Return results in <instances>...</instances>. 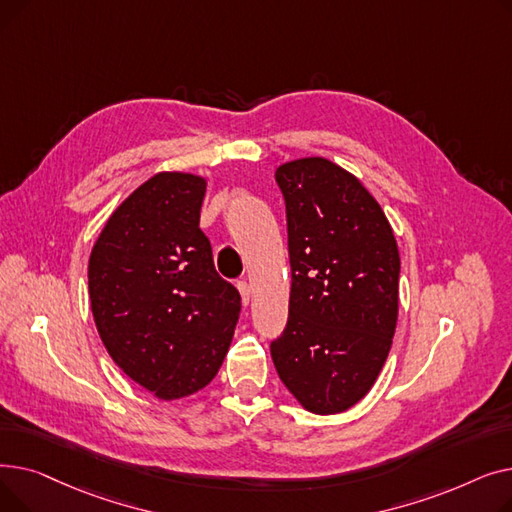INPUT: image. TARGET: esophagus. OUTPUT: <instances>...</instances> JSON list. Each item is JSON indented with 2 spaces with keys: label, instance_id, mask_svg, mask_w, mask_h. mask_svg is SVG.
Segmentation results:
<instances>
[{
  "label": "esophagus",
  "instance_id": "34e87169",
  "mask_svg": "<svg viewBox=\"0 0 512 512\" xmlns=\"http://www.w3.org/2000/svg\"><path fill=\"white\" fill-rule=\"evenodd\" d=\"M236 286H238V292H240V297H242V305H249V301H251V286H249V282L247 280H238Z\"/></svg>",
  "mask_w": 512,
  "mask_h": 512
}]
</instances>
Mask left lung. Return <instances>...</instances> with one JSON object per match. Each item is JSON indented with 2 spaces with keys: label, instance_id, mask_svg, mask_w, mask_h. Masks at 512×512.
Instances as JSON below:
<instances>
[{
  "label": "left lung",
  "instance_id": "obj_1",
  "mask_svg": "<svg viewBox=\"0 0 512 512\" xmlns=\"http://www.w3.org/2000/svg\"><path fill=\"white\" fill-rule=\"evenodd\" d=\"M276 182L286 203L292 286L272 359L307 411L342 413L369 392L390 353L398 247L378 201L332 161H288Z\"/></svg>",
  "mask_w": 512,
  "mask_h": 512
}]
</instances>
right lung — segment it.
Masks as SVG:
<instances>
[{
	"label": "right lung",
	"mask_w": 512,
	"mask_h": 512,
	"mask_svg": "<svg viewBox=\"0 0 512 512\" xmlns=\"http://www.w3.org/2000/svg\"><path fill=\"white\" fill-rule=\"evenodd\" d=\"M205 180L161 172L101 230L89 297L107 353L130 380L174 400L205 388L228 353L240 294L215 272L199 228Z\"/></svg>",
	"instance_id": "add662e5"
}]
</instances>
